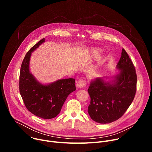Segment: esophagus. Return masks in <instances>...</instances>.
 I'll use <instances>...</instances> for the list:
<instances>
[{
  "mask_svg": "<svg viewBox=\"0 0 152 152\" xmlns=\"http://www.w3.org/2000/svg\"><path fill=\"white\" fill-rule=\"evenodd\" d=\"M86 85V82L84 80H79L76 84L77 87L79 88H83L84 86Z\"/></svg>",
  "mask_w": 152,
  "mask_h": 152,
  "instance_id": "esophagus-1",
  "label": "esophagus"
}]
</instances>
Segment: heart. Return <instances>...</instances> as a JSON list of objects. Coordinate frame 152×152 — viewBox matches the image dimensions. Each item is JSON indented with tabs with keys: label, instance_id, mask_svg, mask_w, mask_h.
<instances>
[{
	"label": "heart",
	"instance_id": "b5f03b06",
	"mask_svg": "<svg viewBox=\"0 0 152 152\" xmlns=\"http://www.w3.org/2000/svg\"><path fill=\"white\" fill-rule=\"evenodd\" d=\"M102 50L100 49H98V48H93L91 50H90V55L92 56V57H97L101 53Z\"/></svg>",
	"mask_w": 152,
	"mask_h": 152
}]
</instances>
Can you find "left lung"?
Returning <instances> with one entry per match:
<instances>
[{
    "mask_svg": "<svg viewBox=\"0 0 152 152\" xmlns=\"http://www.w3.org/2000/svg\"><path fill=\"white\" fill-rule=\"evenodd\" d=\"M112 77H97L90 82L88 113L94 121L110 123L119 119L134 100L137 77L134 64L124 49Z\"/></svg>",
    "mask_w": 152,
    "mask_h": 152,
    "instance_id": "8db88e82",
    "label": "left lung"
}]
</instances>
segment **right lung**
I'll use <instances>...</instances> for the list:
<instances>
[{"label":"right lung","instance_id":"obj_1","mask_svg":"<svg viewBox=\"0 0 152 152\" xmlns=\"http://www.w3.org/2000/svg\"><path fill=\"white\" fill-rule=\"evenodd\" d=\"M45 41V38L41 39L25 55L20 69L19 89L29 111L41 118L51 119L59 114L68 96L76 90V86L73 78L42 83L32 74L30 70L32 53Z\"/></svg>","mask_w":152,"mask_h":152}]
</instances>
